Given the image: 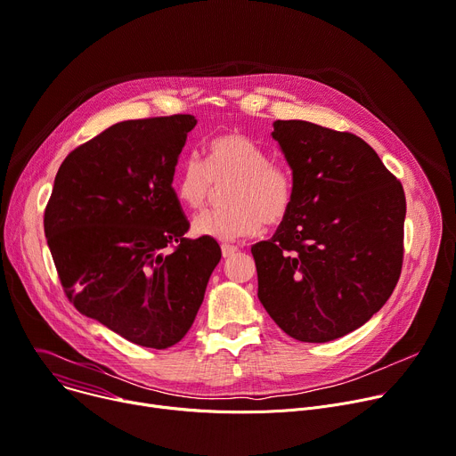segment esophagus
<instances>
[{
	"mask_svg": "<svg viewBox=\"0 0 456 456\" xmlns=\"http://www.w3.org/2000/svg\"><path fill=\"white\" fill-rule=\"evenodd\" d=\"M221 252H223V257L226 259V257H233V256L239 252V248L233 247V244H223Z\"/></svg>",
	"mask_w": 456,
	"mask_h": 456,
	"instance_id": "obj_1",
	"label": "esophagus"
}]
</instances>
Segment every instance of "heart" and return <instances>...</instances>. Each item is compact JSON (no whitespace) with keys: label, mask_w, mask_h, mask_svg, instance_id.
Segmentation results:
<instances>
[{"label":"heart","mask_w":456,"mask_h":456,"mask_svg":"<svg viewBox=\"0 0 456 456\" xmlns=\"http://www.w3.org/2000/svg\"><path fill=\"white\" fill-rule=\"evenodd\" d=\"M226 209H212L193 219V233L216 240L256 237L268 226H279L290 216L296 200V179L285 164L247 134L230 131L214 136L206 146V162L197 155L183 160L175 175V191L190 208L199 209L214 199L217 188Z\"/></svg>","instance_id":"b5f03b06"}]
</instances>
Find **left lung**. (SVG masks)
Masks as SVG:
<instances>
[{
    "label": "left lung",
    "instance_id": "left-lung-1",
    "mask_svg": "<svg viewBox=\"0 0 456 456\" xmlns=\"http://www.w3.org/2000/svg\"><path fill=\"white\" fill-rule=\"evenodd\" d=\"M296 179L290 216L252 247L259 301L289 336L325 343L367 323L403 263L405 193L360 136L277 120Z\"/></svg>",
    "mask_w": 456,
    "mask_h": 456
}]
</instances>
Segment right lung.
<instances>
[{
	"label": "right lung",
	"mask_w": 456,
	"mask_h": 456,
	"mask_svg": "<svg viewBox=\"0 0 456 456\" xmlns=\"http://www.w3.org/2000/svg\"><path fill=\"white\" fill-rule=\"evenodd\" d=\"M195 124L171 115L108 127L65 157L45 208L67 299L140 346L186 336L221 261L216 239L184 237L190 223L171 186Z\"/></svg>",
	"instance_id": "add662e5"
}]
</instances>
